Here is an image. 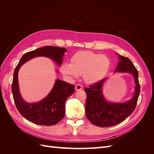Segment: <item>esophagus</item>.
Returning <instances> with one entry per match:
<instances>
[{
  "label": "esophagus",
  "instance_id": "34e87169",
  "mask_svg": "<svg viewBox=\"0 0 154 154\" xmlns=\"http://www.w3.org/2000/svg\"><path fill=\"white\" fill-rule=\"evenodd\" d=\"M82 88H83V87L80 84H77L75 86V90L76 91H80V90H82Z\"/></svg>",
  "mask_w": 154,
  "mask_h": 154
}]
</instances>
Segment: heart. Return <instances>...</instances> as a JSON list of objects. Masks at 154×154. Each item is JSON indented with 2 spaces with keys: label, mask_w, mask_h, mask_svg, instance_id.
I'll list each match as a JSON object with an SVG mask.
<instances>
[{
  "label": "heart",
  "mask_w": 154,
  "mask_h": 154,
  "mask_svg": "<svg viewBox=\"0 0 154 154\" xmlns=\"http://www.w3.org/2000/svg\"><path fill=\"white\" fill-rule=\"evenodd\" d=\"M71 62H65L60 66V71L70 79L82 75L87 83H94L101 80L110 67V58L105 54L82 51L74 54Z\"/></svg>",
  "instance_id": "heart-1"
}]
</instances>
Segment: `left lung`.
Returning a JSON list of instances; mask_svg holds the SVG:
<instances>
[{"label": "left lung", "mask_w": 154, "mask_h": 154, "mask_svg": "<svg viewBox=\"0 0 154 154\" xmlns=\"http://www.w3.org/2000/svg\"><path fill=\"white\" fill-rule=\"evenodd\" d=\"M119 55L120 60L115 72H129L134 78L135 94L131 100L125 103H111L106 101L101 88L107 78H103L94 84L84 88L87 94L85 114L87 119L93 125L100 127H112L123 122L136 109L140 93L138 71L129 58Z\"/></svg>", "instance_id": "obj_1"}]
</instances>
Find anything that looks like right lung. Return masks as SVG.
<instances>
[{
  "label": "right lung",
  "mask_w": 154,
  "mask_h": 154,
  "mask_svg": "<svg viewBox=\"0 0 154 154\" xmlns=\"http://www.w3.org/2000/svg\"><path fill=\"white\" fill-rule=\"evenodd\" d=\"M67 49L63 48L45 46L25 53L20 58L13 74L12 92L14 101L20 114L29 122L36 125L51 126L57 124L65 115V104L68 97L75 91L74 85L57 80L47 97L38 103H29L22 98L18 82V72L21 66L30 59L45 57L53 59L58 66L62 63V58Z\"/></svg>",
  "instance_id": "add662e5"
}]
</instances>
